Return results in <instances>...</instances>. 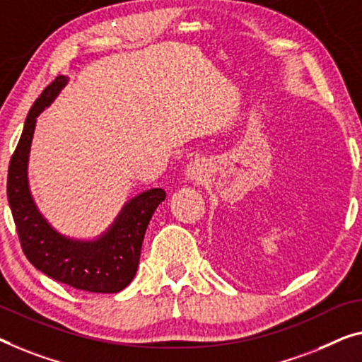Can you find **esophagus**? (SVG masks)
<instances>
[{
  "instance_id": "1",
  "label": "esophagus",
  "mask_w": 362,
  "mask_h": 362,
  "mask_svg": "<svg viewBox=\"0 0 362 362\" xmlns=\"http://www.w3.org/2000/svg\"><path fill=\"white\" fill-rule=\"evenodd\" d=\"M209 174H211V164H209L204 158H198L195 160H192V163L187 165V170H185L187 179L197 183L208 180Z\"/></svg>"
}]
</instances>
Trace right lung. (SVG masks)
<instances>
[{
    "mask_svg": "<svg viewBox=\"0 0 362 362\" xmlns=\"http://www.w3.org/2000/svg\"><path fill=\"white\" fill-rule=\"evenodd\" d=\"M68 81L62 74L47 86L25 118L8 170L9 208L27 260L39 272L74 289L120 293L136 274L144 234L165 192L149 188L129 198L109 228L94 239L64 235L48 223L30 192L29 154L37 117L53 104Z\"/></svg>",
    "mask_w": 362,
    "mask_h": 362,
    "instance_id": "obj_1",
    "label": "right lung"
}]
</instances>
